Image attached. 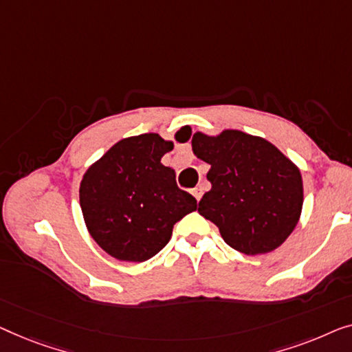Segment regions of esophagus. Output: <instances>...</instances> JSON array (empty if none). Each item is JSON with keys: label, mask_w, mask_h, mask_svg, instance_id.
I'll list each match as a JSON object with an SVG mask.
<instances>
[{"label": "esophagus", "mask_w": 352, "mask_h": 352, "mask_svg": "<svg viewBox=\"0 0 352 352\" xmlns=\"http://www.w3.org/2000/svg\"><path fill=\"white\" fill-rule=\"evenodd\" d=\"M191 192H192V196L196 197V201H199L202 197V188L201 186H196L195 190H191Z\"/></svg>", "instance_id": "1"}]
</instances>
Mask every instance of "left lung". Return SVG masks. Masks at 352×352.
Returning a JSON list of instances; mask_svg holds the SVG:
<instances>
[{"mask_svg":"<svg viewBox=\"0 0 352 352\" xmlns=\"http://www.w3.org/2000/svg\"><path fill=\"white\" fill-rule=\"evenodd\" d=\"M192 153L210 166L197 212L245 255L268 254L292 234L303 207L300 169L268 140L241 131L196 132Z\"/></svg>","mask_w":352,"mask_h":352,"instance_id":"left-lung-1","label":"left lung"}]
</instances>
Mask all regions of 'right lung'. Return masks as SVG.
Returning a JSON list of instances; mask_svg holds the SVG:
<instances>
[{
	"mask_svg": "<svg viewBox=\"0 0 352 352\" xmlns=\"http://www.w3.org/2000/svg\"><path fill=\"white\" fill-rule=\"evenodd\" d=\"M183 132L188 133L186 129L178 133ZM172 148L174 143L157 133L122 138L84 174L79 185L84 221L113 258L150 260L170 241L177 221L196 210L195 197L177 186L175 170L161 162Z\"/></svg>",
	"mask_w": 352,
	"mask_h": 352,
	"instance_id": "right-lung-1",
	"label": "right lung"
}]
</instances>
